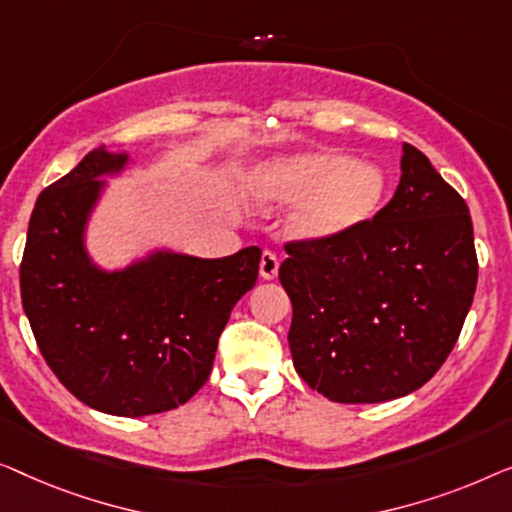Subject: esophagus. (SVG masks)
<instances>
[{
  "label": "esophagus",
  "mask_w": 512,
  "mask_h": 512,
  "mask_svg": "<svg viewBox=\"0 0 512 512\" xmlns=\"http://www.w3.org/2000/svg\"><path fill=\"white\" fill-rule=\"evenodd\" d=\"M259 276L262 280H273L278 276V257L273 253H262L259 259Z\"/></svg>",
  "instance_id": "34e87169"
}]
</instances>
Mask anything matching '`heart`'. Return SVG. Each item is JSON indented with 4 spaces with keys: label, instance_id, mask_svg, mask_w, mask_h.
I'll return each mask as SVG.
<instances>
[{
    "label": "heart",
    "instance_id": "heart-1",
    "mask_svg": "<svg viewBox=\"0 0 512 512\" xmlns=\"http://www.w3.org/2000/svg\"><path fill=\"white\" fill-rule=\"evenodd\" d=\"M385 169L334 150L273 155L253 167L243 194L257 211L297 206L285 222L287 239L306 246L343 241L380 213L387 197Z\"/></svg>",
    "mask_w": 512,
    "mask_h": 512
}]
</instances>
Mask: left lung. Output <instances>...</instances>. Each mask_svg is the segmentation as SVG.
<instances>
[{
  "label": "left lung",
  "instance_id": "8db88e82",
  "mask_svg": "<svg viewBox=\"0 0 512 512\" xmlns=\"http://www.w3.org/2000/svg\"><path fill=\"white\" fill-rule=\"evenodd\" d=\"M278 278L292 301L294 369L338 403L422 387L455 348L478 283L466 201L403 143L390 204L348 239L292 243Z\"/></svg>",
  "mask_w": 512,
  "mask_h": 512
}]
</instances>
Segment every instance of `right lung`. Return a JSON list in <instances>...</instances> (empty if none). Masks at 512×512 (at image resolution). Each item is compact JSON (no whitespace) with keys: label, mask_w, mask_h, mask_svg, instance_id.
Segmentation results:
<instances>
[{"label":"right lung","mask_w":512,"mask_h":512,"mask_svg":"<svg viewBox=\"0 0 512 512\" xmlns=\"http://www.w3.org/2000/svg\"><path fill=\"white\" fill-rule=\"evenodd\" d=\"M129 150H90L34 206L20 297L43 359L85 406L120 417L183 406L208 380L229 313L253 290L257 246L218 259L153 248L118 269L88 250L92 213Z\"/></svg>","instance_id":"1"}]
</instances>
